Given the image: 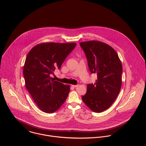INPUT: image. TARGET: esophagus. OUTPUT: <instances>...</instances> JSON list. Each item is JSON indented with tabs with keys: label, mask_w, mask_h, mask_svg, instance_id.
<instances>
[{
	"label": "esophagus",
	"mask_w": 146,
	"mask_h": 146,
	"mask_svg": "<svg viewBox=\"0 0 146 146\" xmlns=\"http://www.w3.org/2000/svg\"><path fill=\"white\" fill-rule=\"evenodd\" d=\"M73 88H76V87H78V86H79V85H71Z\"/></svg>",
	"instance_id": "obj_1"
}]
</instances>
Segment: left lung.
I'll return each instance as SVG.
<instances>
[{
  "instance_id": "1",
  "label": "left lung",
  "mask_w": 146,
  "mask_h": 146,
  "mask_svg": "<svg viewBox=\"0 0 146 146\" xmlns=\"http://www.w3.org/2000/svg\"><path fill=\"white\" fill-rule=\"evenodd\" d=\"M80 45L91 73L97 75L96 83L87 85L82 100L92 111L101 112L108 109L119 95L122 84V64L114 49L104 42L91 40L81 42Z\"/></svg>"
}]
</instances>
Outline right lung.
Returning <instances> with one entry per match:
<instances>
[{
	"label": "right lung",
	"instance_id": "obj_1",
	"mask_svg": "<svg viewBox=\"0 0 146 146\" xmlns=\"http://www.w3.org/2000/svg\"><path fill=\"white\" fill-rule=\"evenodd\" d=\"M76 45V42H43L27 54L23 69L26 88L42 111L53 113L67 99L70 85L54 80L50 75L61 68Z\"/></svg>",
	"mask_w": 146,
	"mask_h": 146
}]
</instances>
